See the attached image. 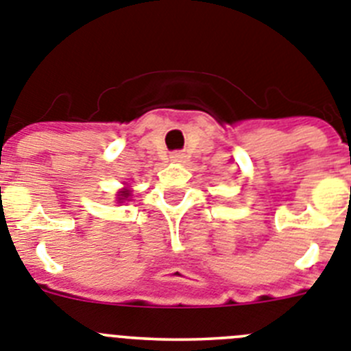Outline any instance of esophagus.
<instances>
[{"instance_id":"esophagus-1","label":"esophagus","mask_w":351,"mask_h":351,"mask_svg":"<svg viewBox=\"0 0 351 351\" xmlns=\"http://www.w3.org/2000/svg\"><path fill=\"white\" fill-rule=\"evenodd\" d=\"M182 159H183L182 154H173V156H171V160H175V162H180Z\"/></svg>"}]
</instances>
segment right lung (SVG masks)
I'll list each match as a JSON object with an SVG mask.
<instances>
[{"mask_svg": "<svg viewBox=\"0 0 351 351\" xmlns=\"http://www.w3.org/2000/svg\"><path fill=\"white\" fill-rule=\"evenodd\" d=\"M128 197H131V191H129L128 187L122 189V191L119 192V194H117V201H119V203H124V201H129Z\"/></svg>", "mask_w": 351, "mask_h": 351, "instance_id": "right-lung-1", "label": "right lung"}]
</instances>
